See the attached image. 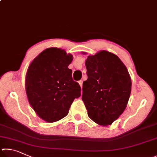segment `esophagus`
Here are the masks:
<instances>
[{
  "label": "esophagus",
  "mask_w": 157,
  "mask_h": 157,
  "mask_svg": "<svg viewBox=\"0 0 157 157\" xmlns=\"http://www.w3.org/2000/svg\"><path fill=\"white\" fill-rule=\"evenodd\" d=\"M78 83H79V85H80V86L82 87V86H83V81H82V80L79 81H78Z\"/></svg>",
  "instance_id": "esophagus-1"
}]
</instances>
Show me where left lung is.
I'll return each mask as SVG.
<instances>
[{
  "mask_svg": "<svg viewBox=\"0 0 157 157\" xmlns=\"http://www.w3.org/2000/svg\"><path fill=\"white\" fill-rule=\"evenodd\" d=\"M87 79L82 100L88 117L101 125H111L125 110L132 83L125 65L117 55L101 51L86 61Z\"/></svg>",
  "mask_w": 157,
  "mask_h": 157,
  "instance_id": "obj_1",
  "label": "left lung"
}]
</instances>
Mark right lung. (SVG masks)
Masks as SVG:
<instances>
[{"instance_id":"obj_1","label":"right lung","mask_w":157,"mask_h":157,"mask_svg":"<svg viewBox=\"0 0 157 157\" xmlns=\"http://www.w3.org/2000/svg\"><path fill=\"white\" fill-rule=\"evenodd\" d=\"M73 60L60 48H48L29 66L25 89L30 105L41 119L56 122L68 114L74 98L81 96V86L73 81L68 65Z\"/></svg>"}]
</instances>
